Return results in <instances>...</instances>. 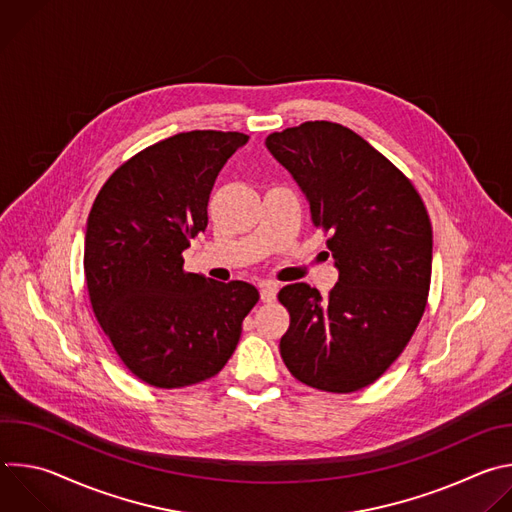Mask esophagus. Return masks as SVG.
<instances>
[{"mask_svg": "<svg viewBox=\"0 0 512 512\" xmlns=\"http://www.w3.org/2000/svg\"><path fill=\"white\" fill-rule=\"evenodd\" d=\"M259 291H261V300L263 302H273L277 298V291H279V283L275 281H263L259 285Z\"/></svg>", "mask_w": 512, "mask_h": 512, "instance_id": "obj_1", "label": "esophagus"}]
</instances>
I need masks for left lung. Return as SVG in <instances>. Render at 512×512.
Listing matches in <instances>:
<instances>
[{"label":"left lung","mask_w":512,"mask_h":512,"mask_svg":"<svg viewBox=\"0 0 512 512\" xmlns=\"http://www.w3.org/2000/svg\"><path fill=\"white\" fill-rule=\"evenodd\" d=\"M310 202L338 269L330 296L308 283L279 291L289 328L279 350L308 387L354 393L375 383L411 340L431 281V223L421 196L369 141L330 121L265 139Z\"/></svg>","instance_id":"obj_1"}]
</instances>
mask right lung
Returning <instances> with one entry per match:
<instances>
[{
  "label": "right lung",
  "mask_w": 512,
  "mask_h": 512,
  "mask_svg": "<svg viewBox=\"0 0 512 512\" xmlns=\"http://www.w3.org/2000/svg\"><path fill=\"white\" fill-rule=\"evenodd\" d=\"M247 141L237 131L172 135L119 166L93 202L85 233L91 306L125 367L152 387L214 377L259 300L255 285L186 273L182 259L208 225L218 172Z\"/></svg>",
  "instance_id": "obj_1"
}]
</instances>
